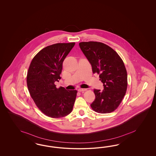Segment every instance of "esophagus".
I'll return each instance as SVG.
<instances>
[{"instance_id": "1", "label": "esophagus", "mask_w": 156, "mask_h": 156, "mask_svg": "<svg viewBox=\"0 0 156 156\" xmlns=\"http://www.w3.org/2000/svg\"><path fill=\"white\" fill-rule=\"evenodd\" d=\"M87 90L86 89H81V88H80V89H78V91H80V92H82V91H85L86 90Z\"/></svg>"}]
</instances>
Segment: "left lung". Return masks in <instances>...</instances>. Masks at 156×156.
Returning a JSON list of instances; mask_svg holds the SVG:
<instances>
[{
    "label": "left lung",
    "instance_id": "left-lung-1",
    "mask_svg": "<svg viewBox=\"0 0 156 156\" xmlns=\"http://www.w3.org/2000/svg\"><path fill=\"white\" fill-rule=\"evenodd\" d=\"M91 65L93 73L99 74L104 90L94 89L95 98L91 107L99 113H109L118 108L126 94L127 71L123 62L112 48L98 42L79 43Z\"/></svg>",
    "mask_w": 156,
    "mask_h": 156
}]
</instances>
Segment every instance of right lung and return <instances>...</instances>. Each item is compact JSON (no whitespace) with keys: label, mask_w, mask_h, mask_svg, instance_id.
<instances>
[{"label":"right lung","mask_w":156,"mask_h":156,"mask_svg":"<svg viewBox=\"0 0 156 156\" xmlns=\"http://www.w3.org/2000/svg\"><path fill=\"white\" fill-rule=\"evenodd\" d=\"M74 45V42L56 43L44 47L29 66V93L39 109L49 117H65L73 108L77 91L63 87L57 89L54 83L61 78L63 62Z\"/></svg>","instance_id":"obj_1"}]
</instances>
